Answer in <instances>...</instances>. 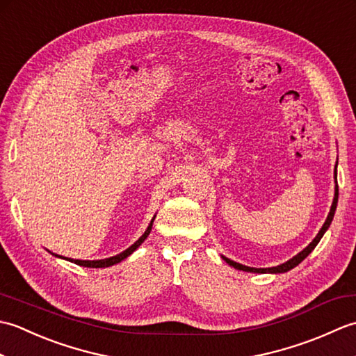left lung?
Wrapping results in <instances>:
<instances>
[{
    "label": "left lung",
    "instance_id": "8db88e82",
    "mask_svg": "<svg viewBox=\"0 0 356 356\" xmlns=\"http://www.w3.org/2000/svg\"><path fill=\"white\" fill-rule=\"evenodd\" d=\"M335 180H337V166H335ZM337 203H338V185H335V197H334V202H332L330 213H329V216H327V218H326V222H324L323 228L320 229V232L316 234V237L303 249V251L298 252L295 257H292V259L287 260L286 263L278 264V266H274V268H249V266H245V264H240V263H236V261H232V260H229V259H226V257H223V260H225L226 263H228L229 266L236 268V269H238V270L255 272V274H283V272H287V270L293 269L295 266H298V264H300L301 261H303L309 254H311V252L314 251L316 245L320 243V240H321V237L324 236V232H326V231L329 229V226H330L332 220H334L335 209H337Z\"/></svg>",
    "mask_w": 356,
    "mask_h": 356
}]
</instances>
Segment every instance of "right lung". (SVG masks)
<instances>
[{
	"label": "right lung",
	"instance_id": "1",
	"mask_svg": "<svg viewBox=\"0 0 356 356\" xmlns=\"http://www.w3.org/2000/svg\"><path fill=\"white\" fill-rule=\"evenodd\" d=\"M153 222H154V217H153V220H151V223L148 225L147 231L142 234V237L138 241H134V243L128 249H125L124 252H120L115 257H110V259H104V260H73V259H65V257H61V255H56V257H59V259H65L69 261H74L76 264H79V266H84V268H108V266H113V264L125 260L128 255H131L136 251V249H138L143 243V240H145L148 237V234L151 232V226H153Z\"/></svg>",
	"mask_w": 356,
	"mask_h": 356
}]
</instances>
